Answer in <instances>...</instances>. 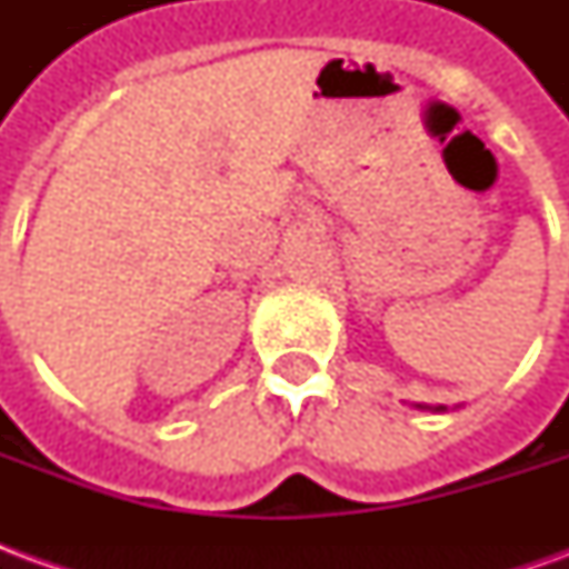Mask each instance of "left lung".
<instances>
[{"instance_id":"8db88e82","label":"left lung","mask_w":569,"mask_h":569,"mask_svg":"<svg viewBox=\"0 0 569 569\" xmlns=\"http://www.w3.org/2000/svg\"><path fill=\"white\" fill-rule=\"evenodd\" d=\"M420 408H427V406H420ZM436 411H445V406H439V408H436Z\"/></svg>"}]
</instances>
